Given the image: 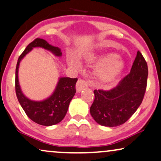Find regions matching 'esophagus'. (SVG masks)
<instances>
[{
  "label": "esophagus",
  "instance_id": "obj_1",
  "mask_svg": "<svg viewBox=\"0 0 161 161\" xmlns=\"http://www.w3.org/2000/svg\"><path fill=\"white\" fill-rule=\"evenodd\" d=\"M93 85H94V83L91 80H85V79H79L76 83V91L77 92H80L82 89L85 88V87H87L88 86L92 87Z\"/></svg>",
  "mask_w": 161,
  "mask_h": 161
}]
</instances>
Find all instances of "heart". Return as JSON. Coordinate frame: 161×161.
<instances>
[{
    "mask_svg": "<svg viewBox=\"0 0 161 161\" xmlns=\"http://www.w3.org/2000/svg\"><path fill=\"white\" fill-rule=\"evenodd\" d=\"M117 56L116 54H109L99 60V65L104 66L105 64H109L98 71V75L102 80H112L123 70L124 63L121 59L117 58ZM110 62L111 63H110Z\"/></svg>",
    "mask_w": 161,
    "mask_h": 161,
    "instance_id": "heart-1",
    "label": "heart"
}]
</instances>
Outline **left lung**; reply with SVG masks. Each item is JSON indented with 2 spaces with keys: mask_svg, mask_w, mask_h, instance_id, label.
<instances>
[{
  "mask_svg": "<svg viewBox=\"0 0 161 161\" xmlns=\"http://www.w3.org/2000/svg\"><path fill=\"white\" fill-rule=\"evenodd\" d=\"M148 79V65L139 50L131 71L110 90H94L90 112L99 125L114 127L125 123L142 103Z\"/></svg>",
  "mask_w": 161,
  "mask_h": 161,
  "instance_id": "8db88e82",
  "label": "left lung"
}]
</instances>
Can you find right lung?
Wrapping results in <instances>:
<instances>
[{"mask_svg":"<svg viewBox=\"0 0 161 161\" xmlns=\"http://www.w3.org/2000/svg\"><path fill=\"white\" fill-rule=\"evenodd\" d=\"M36 47H41L50 50L56 56H62L60 49L49 44L45 40L37 38L28 44L20 55L15 69V93L18 100L27 117L42 125L50 126L58 123L65 117L69 104L76 93L77 78H60L54 93L50 97L42 102H35L27 99L21 92L18 83V68L20 62L26 54Z\"/></svg>","mask_w":161,"mask_h":161,"instance_id":"right-lung-1","label":"right lung"}]
</instances>
